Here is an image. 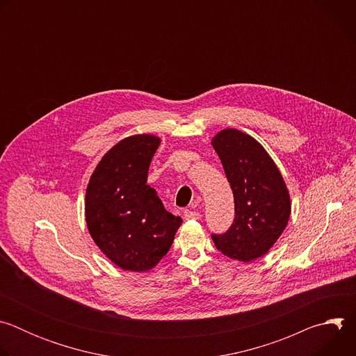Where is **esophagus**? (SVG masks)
<instances>
[{
  "label": "esophagus",
  "instance_id": "obj_1",
  "mask_svg": "<svg viewBox=\"0 0 356 356\" xmlns=\"http://www.w3.org/2000/svg\"><path fill=\"white\" fill-rule=\"evenodd\" d=\"M184 218L186 220H200L201 218V214L198 211L194 210V207H191L190 210H186L184 211Z\"/></svg>",
  "mask_w": 356,
  "mask_h": 356
}]
</instances>
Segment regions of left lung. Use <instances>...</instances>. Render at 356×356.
I'll use <instances>...</instances> for the list:
<instances>
[{
  "instance_id": "8db88e82",
  "label": "left lung",
  "mask_w": 356,
  "mask_h": 356,
  "mask_svg": "<svg viewBox=\"0 0 356 356\" xmlns=\"http://www.w3.org/2000/svg\"><path fill=\"white\" fill-rule=\"evenodd\" d=\"M234 193L235 218L222 234H211L225 257L250 262L270 249L290 217V197L275 162L252 136L224 129L213 139Z\"/></svg>"
}]
</instances>
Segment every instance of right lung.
Here are the masks:
<instances>
[{
    "instance_id": "right-lung-1",
    "label": "right lung",
    "mask_w": 356,
    "mask_h": 356,
    "mask_svg": "<svg viewBox=\"0 0 356 356\" xmlns=\"http://www.w3.org/2000/svg\"><path fill=\"white\" fill-rule=\"evenodd\" d=\"M161 139L134 135L117 143L95 168L86 193L88 231L120 268L143 272L169 252L183 220L165 210L146 184Z\"/></svg>"
}]
</instances>
